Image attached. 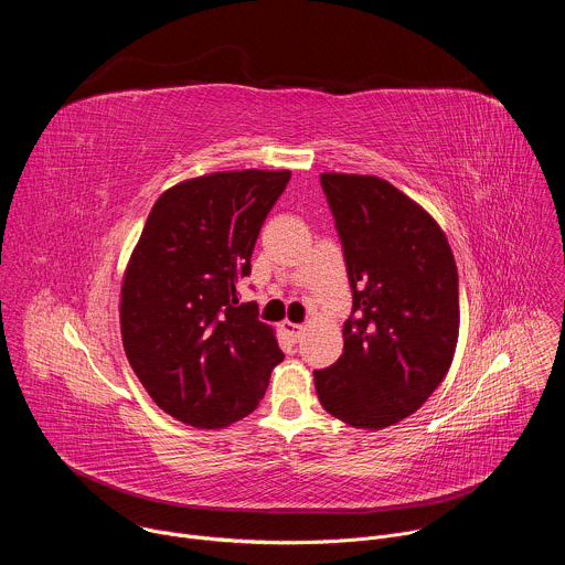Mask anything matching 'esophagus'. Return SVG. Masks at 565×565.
<instances>
[{"instance_id": "1", "label": "esophagus", "mask_w": 565, "mask_h": 565, "mask_svg": "<svg viewBox=\"0 0 565 565\" xmlns=\"http://www.w3.org/2000/svg\"><path fill=\"white\" fill-rule=\"evenodd\" d=\"M281 331L292 340V342H297L301 335H303V327L301 324H295V321H288V319H284L281 321Z\"/></svg>"}]
</instances>
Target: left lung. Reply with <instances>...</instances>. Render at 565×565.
Segmentation results:
<instances>
[{
    "instance_id": "1",
    "label": "left lung",
    "mask_w": 565,
    "mask_h": 565,
    "mask_svg": "<svg viewBox=\"0 0 565 565\" xmlns=\"http://www.w3.org/2000/svg\"><path fill=\"white\" fill-rule=\"evenodd\" d=\"M353 290L344 353L315 371L317 397L358 429L416 414L445 380L458 342V270L436 218L388 181L319 177Z\"/></svg>"
}]
</instances>
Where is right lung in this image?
<instances>
[{"mask_svg":"<svg viewBox=\"0 0 565 565\" xmlns=\"http://www.w3.org/2000/svg\"><path fill=\"white\" fill-rule=\"evenodd\" d=\"M288 170L214 172L153 203L120 288L127 360L172 418L221 429L253 414L284 360L257 303H238L259 230Z\"/></svg>","mask_w":565,"mask_h":565,"instance_id":"add662e5","label":"right lung"}]
</instances>
